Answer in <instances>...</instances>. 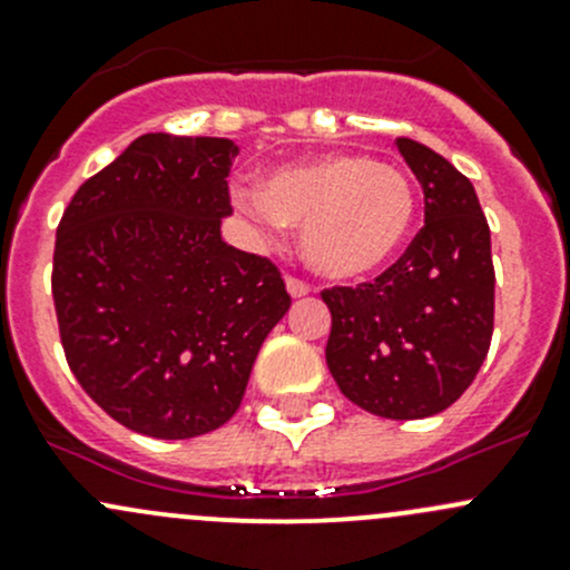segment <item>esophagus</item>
<instances>
[{"instance_id":"esophagus-1","label":"esophagus","mask_w":570,"mask_h":570,"mask_svg":"<svg viewBox=\"0 0 570 570\" xmlns=\"http://www.w3.org/2000/svg\"><path fill=\"white\" fill-rule=\"evenodd\" d=\"M286 292H289V295L297 301V297H306L312 289H308V284H303V281L286 278Z\"/></svg>"}]
</instances>
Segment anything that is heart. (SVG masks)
I'll return each instance as SVG.
<instances>
[{
  "label": "heart",
  "mask_w": 570,
  "mask_h": 570,
  "mask_svg": "<svg viewBox=\"0 0 570 570\" xmlns=\"http://www.w3.org/2000/svg\"><path fill=\"white\" fill-rule=\"evenodd\" d=\"M234 204L267 234L301 228L308 269L342 284L392 264L416 223V193L407 176L364 154H322L281 165L258 189H234Z\"/></svg>",
  "instance_id": "1"
}]
</instances>
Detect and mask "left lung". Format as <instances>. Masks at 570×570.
Returning <instances> with one entry per match:
<instances>
[{"label":"left lung","instance_id":"left-lung-1","mask_svg":"<svg viewBox=\"0 0 570 570\" xmlns=\"http://www.w3.org/2000/svg\"><path fill=\"white\" fill-rule=\"evenodd\" d=\"M396 151L424 193V228L372 284L322 292L327 370L350 402L383 419H428L471 386L493 333L491 232L474 184L433 148Z\"/></svg>","mask_w":570,"mask_h":570}]
</instances>
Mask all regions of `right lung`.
I'll list each match as a JSON object with an SVG mask.
<instances>
[{
	"label": "right lung",
	"mask_w": 570,
	"mask_h": 570,
	"mask_svg": "<svg viewBox=\"0 0 570 570\" xmlns=\"http://www.w3.org/2000/svg\"><path fill=\"white\" fill-rule=\"evenodd\" d=\"M237 151L226 137H137L57 228L51 295L68 366L115 422L151 439L226 424L289 312L275 264L220 234Z\"/></svg>",
	"instance_id": "add662e5"
}]
</instances>
